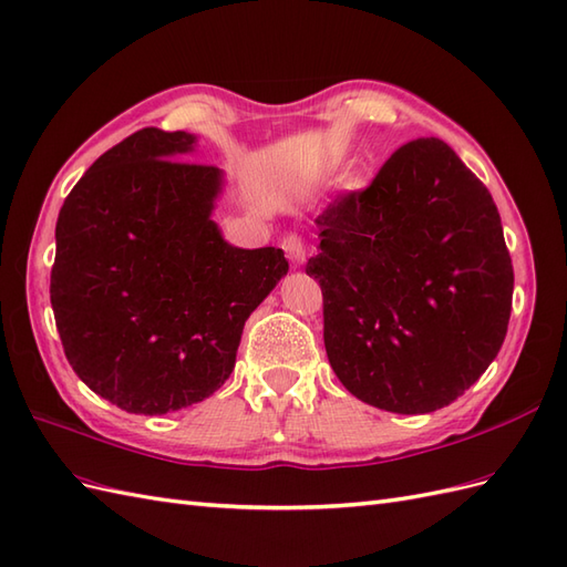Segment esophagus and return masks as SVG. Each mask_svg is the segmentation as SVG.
I'll list each match as a JSON object with an SVG mask.
<instances>
[{"label": "esophagus", "instance_id": "obj_1", "mask_svg": "<svg viewBox=\"0 0 567 567\" xmlns=\"http://www.w3.org/2000/svg\"><path fill=\"white\" fill-rule=\"evenodd\" d=\"M282 249H285L287 258L292 260L295 266H301L303 260H307V249H303V241H301L299 235H292V231H289V235H285Z\"/></svg>", "mask_w": 567, "mask_h": 567}]
</instances>
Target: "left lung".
Here are the masks:
<instances>
[{
    "instance_id": "8db88e82",
    "label": "left lung",
    "mask_w": 567,
    "mask_h": 567,
    "mask_svg": "<svg viewBox=\"0 0 567 567\" xmlns=\"http://www.w3.org/2000/svg\"><path fill=\"white\" fill-rule=\"evenodd\" d=\"M316 225L307 275L323 292L328 361L354 398L426 414L478 381L505 340L515 275L496 203L447 143H404Z\"/></svg>"
}]
</instances>
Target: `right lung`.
<instances>
[{
  "mask_svg": "<svg viewBox=\"0 0 567 567\" xmlns=\"http://www.w3.org/2000/svg\"><path fill=\"white\" fill-rule=\"evenodd\" d=\"M196 136L141 128L100 155L56 217L50 301L64 354L132 414L210 398L241 330L285 278L282 249H239L213 220L223 169L188 163Z\"/></svg>",
  "mask_w": 567,
  "mask_h": 567,
  "instance_id": "right-lung-1",
  "label": "right lung"
}]
</instances>
